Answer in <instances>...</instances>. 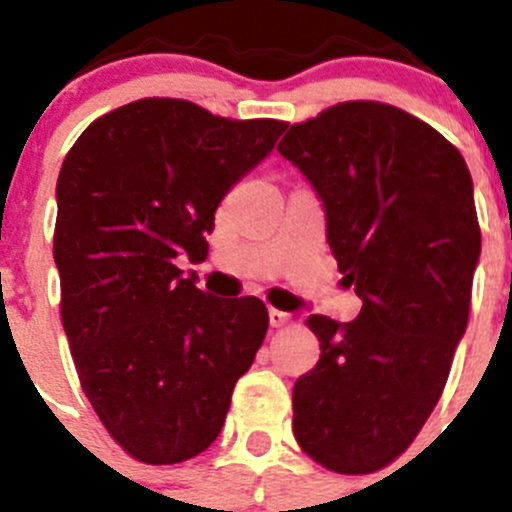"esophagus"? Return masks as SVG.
<instances>
[{"instance_id":"obj_1","label":"esophagus","mask_w":512,"mask_h":512,"mask_svg":"<svg viewBox=\"0 0 512 512\" xmlns=\"http://www.w3.org/2000/svg\"><path fill=\"white\" fill-rule=\"evenodd\" d=\"M267 316H270V326H275V329L290 324V313L280 311V308H270V311H267Z\"/></svg>"}]
</instances>
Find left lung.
Segmentation results:
<instances>
[{"label":"left lung","mask_w":512,"mask_h":512,"mask_svg":"<svg viewBox=\"0 0 512 512\" xmlns=\"http://www.w3.org/2000/svg\"><path fill=\"white\" fill-rule=\"evenodd\" d=\"M278 153L326 211V239L362 311L313 313L321 357L293 388V434L339 474H367L416 439L469 319L480 224L459 150L380 101H344L293 124Z\"/></svg>","instance_id":"obj_1"}]
</instances>
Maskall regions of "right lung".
<instances>
[{
  "mask_svg": "<svg viewBox=\"0 0 512 512\" xmlns=\"http://www.w3.org/2000/svg\"><path fill=\"white\" fill-rule=\"evenodd\" d=\"M288 124L140 99L91 122L55 186L61 319L96 416L145 464L196 457L267 331L260 298H214L181 262H204L222 199Z\"/></svg>",
  "mask_w": 512,
  "mask_h": 512,
  "instance_id": "1",
  "label": "right lung"
}]
</instances>
